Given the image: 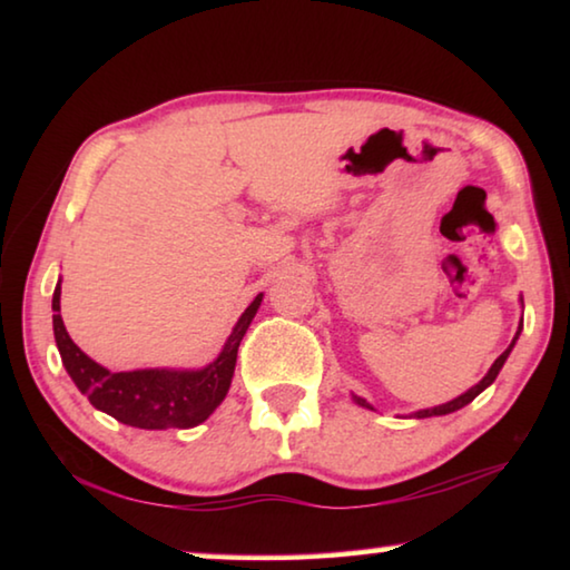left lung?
I'll list each match as a JSON object with an SVG mask.
<instances>
[{
	"mask_svg": "<svg viewBox=\"0 0 570 570\" xmlns=\"http://www.w3.org/2000/svg\"><path fill=\"white\" fill-rule=\"evenodd\" d=\"M520 330H523V320H520ZM520 330H518V334H520ZM518 334H515V340H518ZM515 340L513 342H510V346H508V350L503 352V354H500L498 356V360L493 362V366H490V372L485 374V377H482L478 384H475V387H472V390H468L465 394H460V397L458 400H452V402H448V404H440V407H432V410H420V412H414V417H435V414H450V412H455V410H460V407H465V404H470L472 400H475L478 397V394L482 392V390H485V387H490V384H493L495 382V377H498V372L500 370H503V364H505V360H508V354H510V350H513V344H515ZM356 402H360V404H364V407H370L372 410V404H366L364 400H360V397H356Z\"/></svg>",
	"mask_w": 570,
	"mask_h": 570,
	"instance_id": "obj_1",
	"label": "left lung"
}]
</instances>
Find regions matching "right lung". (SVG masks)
<instances>
[{
    "label": "right lung",
    "instance_id": "obj_1",
    "mask_svg": "<svg viewBox=\"0 0 570 570\" xmlns=\"http://www.w3.org/2000/svg\"><path fill=\"white\" fill-rule=\"evenodd\" d=\"M258 304H262V294L240 314V320L234 326V332H230L218 360L204 366V370L110 372L98 362H92L70 340L60 316V284H57L52 296L55 342L57 350H60L67 374L77 384V390L88 394L92 407L108 412L110 417L122 424H130V428L188 430L208 420V414L224 402L230 387V377H234L236 370L238 344L244 340L250 320L256 316Z\"/></svg>",
    "mask_w": 570,
    "mask_h": 570
}]
</instances>
